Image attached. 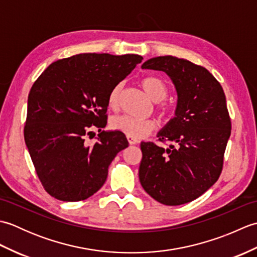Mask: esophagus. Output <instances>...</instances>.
I'll return each instance as SVG.
<instances>
[{
  "mask_svg": "<svg viewBox=\"0 0 257 257\" xmlns=\"http://www.w3.org/2000/svg\"><path fill=\"white\" fill-rule=\"evenodd\" d=\"M127 139H128V143L130 145H137L139 143V140L135 137H132V136H127Z\"/></svg>",
  "mask_w": 257,
  "mask_h": 257,
  "instance_id": "34e87169",
  "label": "esophagus"
}]
</instances>
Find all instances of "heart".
Here are the masks:
<instances>
[{
  "label": "heart",
  "instance_id": "b5f03b06",
  "mask_svg": "<svg viewBox=\"0 0 257 257\" xmlns=\"http://www.w3.org/2000/svg\"><path fill=\"white\" fill-rule=\"evenodd\" d=\"M140 86L152 101H161L168 94L165 81L155 76H149L141 79ZM120 90H121V85H116L108 96V106L112 110H116L119 106ZM156 125L157 122L155 119H139L127 116V114L116 116L110 119V127L113 130H118L135 138L145 137L156 128Z\"/></svg>",
  "mask_w": 257,
  "mask_h": 257
}]
</instances>
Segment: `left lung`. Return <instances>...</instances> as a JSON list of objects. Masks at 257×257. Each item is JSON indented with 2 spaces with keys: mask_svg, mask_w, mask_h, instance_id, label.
Instances as JSON below:
<instances>
[{
  "mask_svg": "<svg viewBox=\"0 0 257 257\" xmlns=\"http://www.w3.org/2000/svg\"><path fill=\"white\" fill-rule=\"evenodd\" d=\"M141 68L166 73L178 99L174 117L157 135L171 145H140V183L162 204L188 203L209 190L222 171L231 136L224 91L209 70L184 58L154 57Z\"/></svg>",
  "mask_w": 257,
  "mask_h": 257,
  "instance_id": "obj_1",
  "label": "left lung"
}]
</instances>
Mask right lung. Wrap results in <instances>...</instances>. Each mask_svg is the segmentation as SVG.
<instances>
[{"instance_id":"obj_1","label":"right lung","mask_w":257,"mask_h":257,"mask_svg":"<svg viewBox=\"0 0 257 257\" xmlns=\"http://www.w3.org/2000/svg\"><path fill=\"white\" fill-rule=\"evenodd\" d=\"M143 57L85 53L51 64L32 86L24 138L43 187L65 202L88 199L99 190L108 167L128 140L105 132L108 96ZM98 141L86 145L90 128Z\"/></svg>"}]
</instances>
